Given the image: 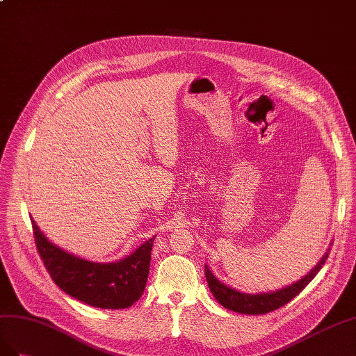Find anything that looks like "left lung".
Here are the masks:
<instances>
[{
	"label": "left lung",
	"mask_w": 356,
	"mask_h": 356,
	"mask_svg": "<svg viewBox=\"0 0 356 356\" xmlns=\"http://www.w3.org/2000/svg\"><path fill=\"white\" fill-rule=\"evenodd\" d=\"M327 258H328V252L325 253L323 258L316 264V267L312 268L310 273H307L302 279H300L298 282L292 283V285L283 289H277L274 292H266V293L238 292L227 285H223L222 282H219L215 276H213V273L207 266L204 267V271H206V279L213 297H215L216 301L220 302L223 307L237 313H245V314H266L276 309H280L282 306L288 304L292 298H296L319 273Z\"/></svg>",
	"instance_id": "1"
}]
</instances>
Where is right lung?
Here are the masks:
<instances>
[{"label":"right lung","mask_w":356,"mask_h":356,"mask_svg":"<svg viewBox=\"0 0 356 356\" xmlns=\"http://www.w3.org/2000/svg\"><path fill=\"white\" fill-rule=\"evenodd\" d=\"M40 258L56 285L68 296L99 309H127L141 297L149 276L155 237L116 262H90L50 243L33 220Z\"/></svg>","instance_id":"obj_1"}]
</instances>
